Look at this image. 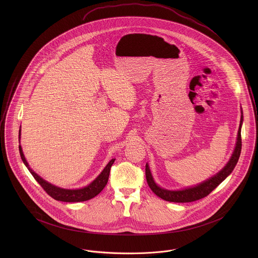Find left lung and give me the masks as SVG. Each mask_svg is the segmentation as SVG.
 I'll list each match as a JSON object with an SVG mask.
<instances>
[{
    "instance_id": "left-lung-1",
    "label": "left lung",
    "mask_w": 258,
    "mask_h": 258,
    "mask_svg": "<svg viewBox=\"0 0 258 258\" xmlns=\"http://www.w3.org/2000/svg\"><path fill=\"white\" fill-rule=\"evenodd\" d=\"M241 113H242V115H241L240 126H239V131H238L237 142H236V146L234 149L233 154H232L229 161L227 162V164L221 169V171L217 173L215 176L211 177L208 180H206L205 182L195 185L192 187H187V188L181 189V190H169V189H165V188L160 187L155 183L147 163L146 168H145V173H146L148 184H149L150 188L152 189V191L156 196H158L163 200H166V201H169V202H177V203L192 202V201H197V200H199L201 198L207 197L209 194L212 192L219 184H221V182L229 174H231V172L233 171L234 167L236 166L238 160L240 158L241 149H242L241 127H242V123H243V120H244L243 119V111H241Z\"/></svg>"
}]
</instances>
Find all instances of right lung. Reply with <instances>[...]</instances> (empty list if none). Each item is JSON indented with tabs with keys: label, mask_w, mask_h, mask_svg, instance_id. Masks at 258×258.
I'll return each instance as SVG.
<instances>
[{
	"label": "right lung",
	"mask_w": 258,
	"mask_h": 258,
	"mask_svg": "<svg viewBox=\"0 0 258 258\" xmlns=\"http://www.w3.org/2000/svg\"><path fill=\"white\" fill-rule=\"evenodd\" d=\"M20 132L21 131H19V140H20ZM19 152H20V157L23 160L26 167L29 169V171L31 172V174L36 179L37 183L42 186V188L47 192V195H49L50 197L58 201H62V202H82V201L89 200L93 197H97L107 184L111 166L115 161V159H112L98 177L91 184L86 185L85 187L77 188V189H66V188L58 187L54 184H50L45 180H43L40 176H38L37 173L33 171V169L29 166L27 160L25 159L22 148L20 145H19Z\"/></svg>",
	"instance_id": "obj_1"
}]
</instances>
